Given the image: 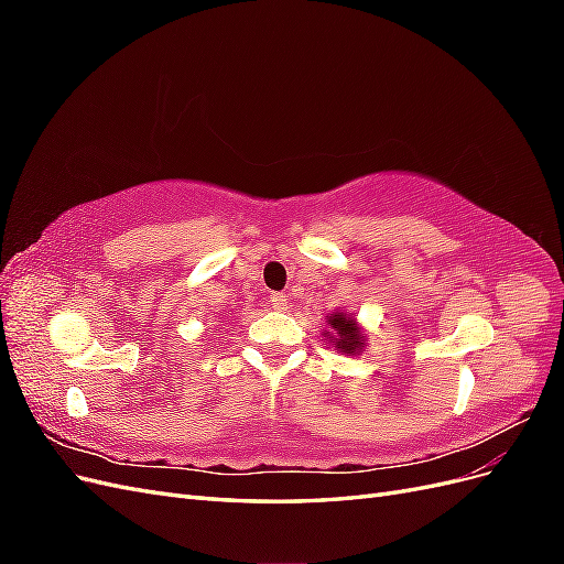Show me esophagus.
Listing matches in <instances>:
<instances>
[{
  "instance_id": "1",
  "label": "esophagus",
  "mask_w": 564,
  "mask_h": 564,
  "mask_svg": "<svg viewBox=\"0 0 564 564\" xmlns=\"http://www.w3.org/2000/svg\"><path fill=\"white\" fill-rule=\"evenodd\" d=\"M286 305H289L286 294H272V296H270V308H272V311H284Z\"/></svg>"
}]
</instances>
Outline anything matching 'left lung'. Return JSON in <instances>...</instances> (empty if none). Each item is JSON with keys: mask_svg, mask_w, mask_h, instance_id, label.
<instances>
[{"mask_svg": "<svg viewBox=\"0 0 564 564\" xmlns=\"http://www.w3.org/2000/svg\"><path fill=\"white\" fill-rule=\"evenodd\" d=\"M327 322L332 329V332H327V338L336 350L355 355L365 348V334L360 327H357V322L350 315L334 313L327 317Z\"/></svg>", "mask_w": 564, "mask_h": 564, "instance_id": "left-lung-1", "label": "left lung"}]
</instances>
